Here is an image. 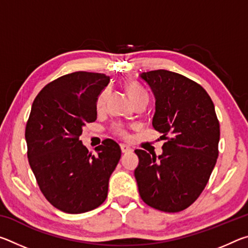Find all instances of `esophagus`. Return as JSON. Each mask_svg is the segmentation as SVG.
<instances>
[{"label": "esophagus", "mask_w": 248, "mask_h": 248, "mask_svg": "<svg viewBox=\"0 0 248 248\" xmlns=\"http://www.w3.org/2000/svg\"><path fill=\"white\" fill-rule=\"evenodd\" d=\"M120 149H121V152H123V153H129V152H131V151H132V149L130 148V146L125 145V144H121Z\"/></svg>", "instance_id": "obj_1"}]
</instances>
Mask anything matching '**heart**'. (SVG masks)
<instances>
[{
    "mask_svg": "<svg viewBox=\"0 0 248 248\" xmlns=\"http://www.w3.org/2000/svg\"><path fill=\"white\" fill-rule=\"evenodd\" d=\"M127 92H128L130 98H131V100H132L133 103L137 102V100H139V99H142V98L148 99V94H146V92L144 90H142L140 86H138L137 84H134V83L128 84V85H127ZM107 95H108V90H105V91L102 92V93L99 94L98 98H97V107L98 108H100V107L103 106L105 99H106V97H107ZM115 130H116L117 133L124 134L123 129H121L120 127H116Z\"/></svg>",
    "mask_w": 248,
    "mask_h": 248,
    "instance_id": "1",
    "label": "heart"
}]
</instances>
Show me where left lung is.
<instances>
[{
  "instance_id": "obj_1",
  "label": "left lung",
  "mask_w": 248,
  "mask_h": 248,
  "mask_svg": "<svg viewBox=\"0 0 248 248\" xmlns=\"http://www.w3.org/2000/svg\"><path fill=\"white\" fill-rule=\"evenodd\" d=\"M155 98L153 128L166 140L163 152H134L139 194L144 202L164 212H179L195 202L217 163L220 124L215 105L202 87L167 70L143 72Z\"/></svg>"
}]
</instances>
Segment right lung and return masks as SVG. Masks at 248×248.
Wrapping results in <instances>:
<instances>
[{
  "label": "right lung",
  "mask_w": 248,
  "mask_h": 248,
  "mask_svg": "<svg viewBox=\"0 0 248 248\" xmlns=\"http://www.w3.org/2000/svg\"><path fill=\"white\" fill-rule=\"evenodd\" d=\"M110 78L74 72L54 79L37 95L26 124L28 161L40 190L53 207L83 213L107 198L108 183L121 150L106 139L93 155L79 140L83 127L97 119V98Z\"/></svg>",
  "instance_id": "add662e5"
}]
</instances>
